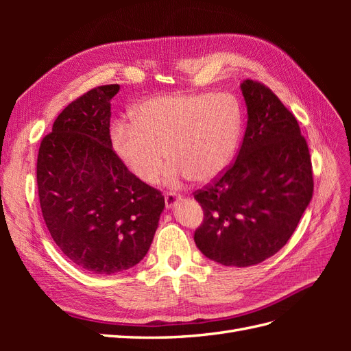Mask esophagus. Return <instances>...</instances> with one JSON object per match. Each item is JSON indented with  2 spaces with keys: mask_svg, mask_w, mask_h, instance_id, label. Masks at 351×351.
Wrapping results in <instances>:
<instances>
[{
  "mask_svg": "<svg viewBox=\"0 0 351 351\" xmlns=\"http://www.w3.org/2000/svg\"><path fill=\"white\" fill-rule=\"evenodd\" d=\"M180 200V195H176V193H167L165 195V206L168 209H171L176 206L177 202Z\"/></svg>",
  "mask_w": 351,
  "mask_h": 351,
  "instance_id": "34e87169",
  "label": "esophagus"
}]
</instances>
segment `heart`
I'll list each match as a JSON object with an SVG mask.
<instances>
[{"label":"heart","instance_id":"b5f03b06","mask_svg":"<svg viewBox=\"0 0 351 351\" xmlns=\"http://www.w3.org/2000/svg\"><path fill=\"white\" fill-rule=\"evenodd\" d=\"M241 136V110L227 93L162 95L136 105L132 124L111 130L115 156L142 183L154 184L173 164L167 183H208L227 171Z\"/></svg>","mask_w":351,"mask_h":351}]
</instances>
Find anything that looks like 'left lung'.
Returning a JSON list of instances; mask_svg holds the SVG:
<instances>
[{"label":"left lung","mask_w":351,"mask_h":351,"mask_svg":"<svg viewBox=\"0 0 351 351\" xmlns=\"http://www.w3.org/2000/svg\"><path fill=\"white\" fill-rule=\"evenodd\" d=\"M247 127L236 162L195 199L204 224L197 249L226 267L246 268L289 241L311 204L312 162L295 117L263 84L243 80Z\"/></svg>","instance_id":"8db88e82"}]
</instances>
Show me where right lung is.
Returning <instances> with one entry per match:
<instances>
[{
    "label": "right lung",
    "instance_id": "obj_1",
    "mask_svg": "<svg viewBox=\"0 0 351 351\" xmlns=\"http://www.w3.org/2000/svg\"><path fill=\"white\" fill-rule=\"evenodd\" d=\"M119 84L84 93L62 110L39 147L42 215L60 250L79 268L112 275L133 268L151 247L165 208L115 156L111 99Z\"/></svg>",
    "mask_w": 351,
    "mask_h": 351
}]
</instances>
